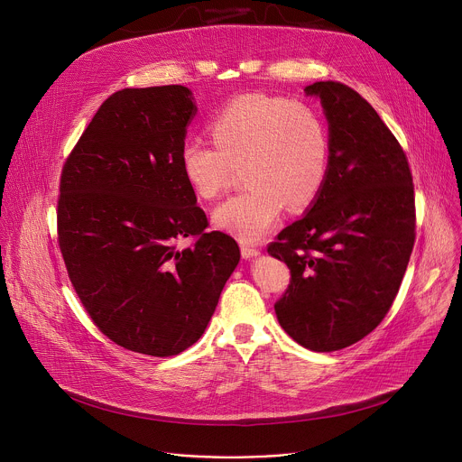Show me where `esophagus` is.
Listing matches in <instances>:
<instances>
[{
  "label": "esophagus",
  "mask_w": 462,
  "mask_h": 462,
  "mask_svg": "<svg viewBox=\"0 0 462 462\" xmlns=\"http://www.w3.org/2000/svg\"><path fill=\"white\" fill-rule=\"evenodd\" d=\"M241 254H243L245 259H250V257L259 255V248L250 245V243H241Z\"/></svg>",
  "instance_id": "1"
}]
</instances>
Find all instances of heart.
Wrapping results in <instances>:
<instances>
[{"mask_svg":"<svg viewBox=\"0 0 462 462\" xmlns=\"http://www.w3.org/2000/svg\"><path fill=\"white\" fill-rule=\"evenodd\" d=\"M216 143L186 141L180 171L201 199H216L243 170V193L214 212V223L243 241H255L291 212L307 208L328 170V134L323 118L307 104L265 93L232 98L210 122Z\"/></svg>","mask_w":462,"mask_h":462,"instance_id":"b5f03b06","label":"heart"}]
</instances>
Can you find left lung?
I'll return each instance as SVG.
<instances>
[{"label": "left lung", "instance_id": "8db88e82", "mask_svg": "<svg viewBox=\"0 0 462 462\" xmlns=\"http://www.w3.org/2000/svg\"><path fill=\"white\" fill-rule=\"evenodd\" d=\"M328 122V170L307 214L283 228L269 254L291 285L274 310L300 346L331 353L383 319L415 243V193L406 153L373 106L340 82L305 88Z\"/></svg>", "mask_w": 462, "mask_h": 462}]
</instances>
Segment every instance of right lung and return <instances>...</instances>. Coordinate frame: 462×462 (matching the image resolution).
<instances>
[{"label": "right lung", "instance_id": "right-lung-1", "mask_svg": "<svg viewBox=\"0 0 462 462\" xmlns=\"http://www.w3.org/2000/svg\"><path fill=\"white\" fill-rule=\"evenodd\" d=\"M197 113L184 86L113 93L61 168L58 243L93 323L116 346L173 356L193 346L237 267L180 171ZM193 236L186 249L178 241Z\"/></svg>", "mask_w": 462, "mask_h": 462}]
</instances>
